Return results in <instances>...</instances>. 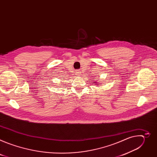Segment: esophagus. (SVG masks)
<instances>
[{
    "label": "esophagus",
    "instance_id": "34e87169",
    "mask_svg": "<svg viewBox=\"0 0 157 157\" xmlns=\"http://www.w3.org/2000/svg\"><path fill=\"white\" fill-rule=\"evenodd\" d=\"M76 75H79L81 74L80 71H77L76 72Z\"/></svg>",
    "mask_w": 157,
    "mask_h": 157
}]
</instances>
